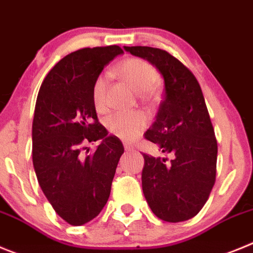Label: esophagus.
<instances>
[{"instance_id": "obj_1", "label": "esophagus", "mask_w": 253, "mask_h": 253, "mask_svg": "<svg viewBox=\"0 0 253 253\" xmlns=\"http://www.w3.org/2000/svg\"><path fill=\"white\" fill-rule=\"evenodd\" d=\"M125 151H126V152L133 151V147H132L131 145H127V143H125Z\"/></svg>"}]
</instances>
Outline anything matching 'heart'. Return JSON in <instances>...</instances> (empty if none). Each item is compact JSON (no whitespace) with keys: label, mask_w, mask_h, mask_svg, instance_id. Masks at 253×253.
Returning <instances> with one entry per match:
<instances>
[{"label":"heart","mask_w":253,"mask_h":253,"mask_svg":"<svg viewBox=\"0 0 253 253\" xmlns=\"http://www.w3.org/2000/svg\"><path fill=\"white\" fill-rule=\"evenodd\" d=\"M118 76L126 81L133 89L143 95H149L154 92V88L160 82L158 69L149 61L141 58H128L117 67ZM110 77L106 73L99 74L94 79L92 87V99L95 110L104 112L108 108L107 103V87ZM146 118L142 113H115L106 120L107 129L116 137L126 142L136 140L146 128Z\"/></svg>","instance_id":"b5f03b06"}]
</instances>
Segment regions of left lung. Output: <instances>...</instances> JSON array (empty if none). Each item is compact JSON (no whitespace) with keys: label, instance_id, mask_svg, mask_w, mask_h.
Segmentation results:
<instances>
[{"label":"left lung","instance_id":"8db88e82","mask_svg":"<svg viewBox=\"0 0 253 253\" xmlns=\"http://www.w3.org/2000/svg\"><path fill=\"white\" fill-rule=\"evenodd\" d=\"M161 73L165 95L145 138L172 159L143 154L142 190L154 214L165 222L197 215L215 181L217 140L203 93L190 70L165 50L125 46Z\"/></svg>","mask_w":253,"mask_h":253}]
</instances>
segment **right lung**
Instances as JSON below:
<instances>
[{
  "instance_id": "add662e5",
  "label": "right lung",
  "mask_w": 253,
  "mask_h": 253,
  "mask_svg": "<svg viewBox=\"0 0 253 253\" xmlns=\"http://www.w3.org/2000/svg\"><path fill=\"white\" fill-rule=\"evenodd\" d=\"M122 53L117 45L73 51L54 65L39 90L34 169L54 211L72 226L85 224L101 213L125 151L120 138L108 136L98 122L92 99L94 79ZM98 139L102 142L97 150L84 155V145Z\"/></svg>"
}]
</instances>
